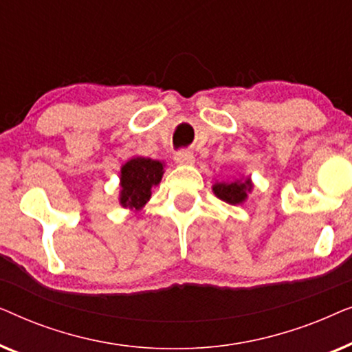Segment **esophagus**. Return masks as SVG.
Listing matches in <instances>:
<instances>
[{
	"label": "esophagus",
	"instance_id": "34e87169",
	"mask_svg": "<svg viewBox=\"0 0 352 352\" xmlns=\"http://www.w3.org/2000/svg\"><path fill=\"white\" fill-rule=\"evenodd\" d=\"M175 160H176L177 165H182V166H190V165H194L195 157H194V153L189 152V151H181V152H177V153H176Z\"/></svg>",
	"mask_w": 352,
	"mask_h": 352
}]
</instances>
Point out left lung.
<instances>
[{"mask_svg": "<svg viewBox=\"0 0 352 352\" xmlns=\"http://www.w3.org/2000/svg\"><path fill=\"white\" fill-rule=\"evenodd\" d=\"M211 189H213V194L226 204L242 205L248 199L250 192L253 190V182L250 177H240L230 182L216 181Z\"/></svg>", "mask_w": 352, "mask_h": 352, "instance_id": "left-lung-1", "label": "left lung"}]
</instances>
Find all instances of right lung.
Returning <instances> with one entry per match:
<instances>
[{
    "instance_id": "add662e5",
    "label": "right lung",
    "mask_w": 352,
    "mask_h": 352,
    "mask_svg": "<svg viewBox=\"0 0 352 352\" xmlns=\"http://www.w3.org/2000/svg\"><path fill=\"white\" fill-rule=\"evenodd\" d=\"M165 163L147 157H133L120 168V197L123 208L139 211L151 200L152 187L160 184Z\"/></svg>"
}]
</instances>
